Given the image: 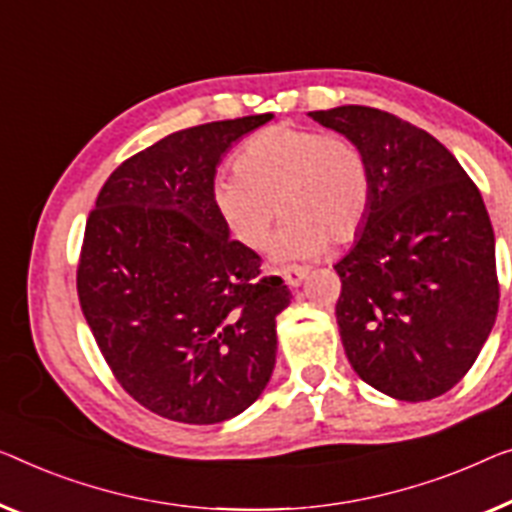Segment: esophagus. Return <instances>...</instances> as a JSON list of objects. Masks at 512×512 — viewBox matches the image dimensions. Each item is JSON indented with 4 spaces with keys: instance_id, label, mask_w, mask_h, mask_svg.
I'll list each match as a JSON object with an SVG mask.
<instances>
[{
    "instance_id": "34e87169",
    "label": "esophagus",
    "mask_w": 512,
    "mask_h": 512,
    "mask_svg": "<svg viewBox=\"0 0 512 512\" xmlns=\"http://www.w3.org/2000/svg\"><path fill=\"white\" fill-rule=\"evenodd\" d=\"M305 273H308V269H303V266H287V269H280V276L289 287H299L305 278Z\"/></svg>"
}]
</instances>
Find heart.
I'll return each mask as SVG.
<instances>
[{"instance_id":"1","label":"heart","mask_w":512,"mask_h":512,"mask_svg":"<svg viewBox=\"0 0 512 512\" xmlns=\"http://www.w3.org/2000/svg\"><path fill=\"white\" fill-rule=\"evenodd\" d=\"M234 174L213 183L211 202L232 239L253 253L269 246L278 213V259L322 255L329 241H352L368 218L370 167L347 137L269 126L239 149Z\"/></svg>"}]
</instances>
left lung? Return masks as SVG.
Wrapping results in <instances>:
<instances>
[{"mask_svg": "<svg viewBox=\"0 0 512 512\" xmlns=\"http://www.w3.org/2000/svg\"><path fill=\"white\" fill-rule=\"evenodd\" d=\"M363 151L370 211L335 264L345 354L395 400L444 395L467 375L499 312L494 232L476 183L439 140L365 105L308 112Z\"/></svg>", "mask_w": 512, "mask_h": 512, "instance_id": "8db88e82", "label": "left lung"}]
</instances>
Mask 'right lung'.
Returning <instances> with one entry per match:
<instances>
[{
	"label": "right lung",
	"mask_w": 512,
	"mask_h": 512,
	"mask_svg": "<svg viewBox=\"0 0 512 512\" xmlns=\"http://www.w3.org/2000/svg\"><path fill=\"white\" fill-rule=\"evenodd\" d=\"M273 114L177 131L124 160L89 213L78 296L121 388L154 414L213 425L248 409L276 365L278 276L211 202L220 158Z\"/></svg>",
	"instance_id": "obj_1"
}]
</instances>
